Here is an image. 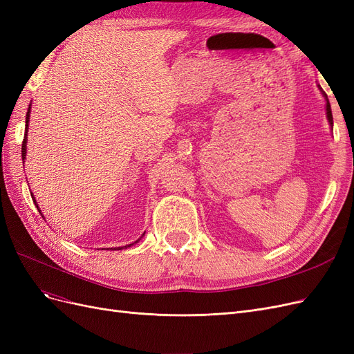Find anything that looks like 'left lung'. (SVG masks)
<instances>
[{"label": "left lung", "instance_id": "1", "mask_svg": "<svg viewBox=\"0 0 354 354\" xmlns=\"http://www.w3.org/2000/svg\"><path fill=\"white\" fill-rule=\"evenodd\" d=\"M325 97H326V94H325ZM326 115H328V121H329V124H330V127H332V124H334V120H332L330 104H329V100H328V97H326Z\"/></svg>", "mask_w": 354, "mask_h": 354}]
</instances>
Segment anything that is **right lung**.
I'll use <instances>...</instances> for the list:
<instances>
[{"label":"right lung","instance_id":"right-lung-1","mask_svg":"<svg viewBox=\"0 0 354 354\" xmlns=\"http://www.w3.org/2000/svg\"><path fill=\"white\" fill-rule=\"evenodd\" d=\"M29 111H30V104H29V109H28V113H26V128H25V131L28 133V121H29ZM25 158H26V134H25V137H24V143H22V159L25 160ZM37 203V202H35ZM137 242V241H136ZM130 245H133V243H130ZM128 246V245H127ZM125 246V248H127ZM118 250H122V248H118Z\"/></svg>","mask_w":354,"mask_h":354}]
</instances>
